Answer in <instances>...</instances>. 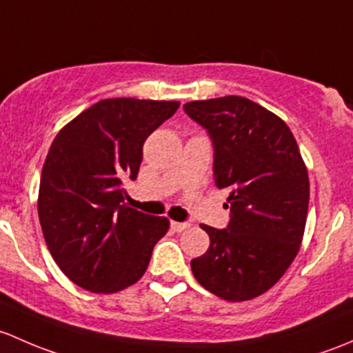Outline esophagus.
<instances>
[{"mask_svg":"<svg viewBox=\"0 0 353 353\" xmlns=\"http://www.w3.org/2000/svg\"><path fill=\"white\" fill-rule=\"evenodd\" d=\"M187 228H190V224H188V223H176V221H172V230L175 232L185 231Z\"/></svg>","mask_w":353,"mask_h":353,"instance_id":"34e87169","label":"esophagus"}]
</instances>
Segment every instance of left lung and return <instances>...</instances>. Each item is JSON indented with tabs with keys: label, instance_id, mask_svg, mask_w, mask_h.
<instances>
[{
	"label": "left lung",
	"instance_id": "8db88e82",
	"mask_svg": "<svg viewBox=\"0 0 353 353\" xmlns=\"http://www.w3.org/2000/svg\"><path fill=\"white\" fill-rule=\"evenodd\" d=\"M214 144V181L230 188L226 230L201 224L210 238L190 261L194 277L221 299L239 303L279 282L301 248L310 178L287 123L255 101L221 97L183 105Z\"/></svg>",
	"mask_w": 353,
	"mask_h": 353
}]
</instances>
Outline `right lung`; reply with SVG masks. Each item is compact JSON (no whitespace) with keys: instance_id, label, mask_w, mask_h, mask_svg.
<instances>
[{"instance_id":"add662e5","label":"right lung","mask_w":353,"mask_h":353,"mask_svg":"<svg viewBox=\"0 0 353 353\" xmlns=\"http://www.w3.org/2000/svg\"><path fill=\"white\" fill-rule=\"evenodd\" d=\"M180 101L107 98L66 123L50 144L39 188V219L57 267L76 285L114 294L136 284L170 221L123 203L144 141Z\"/></svg>"}]
</instances>
